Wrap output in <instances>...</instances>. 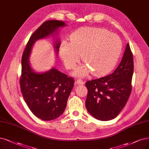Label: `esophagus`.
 I'll list each match as a JSON object with an SVG mask.
<instances>
[{
    "instance_id": "1",
    "label": "esophagus",
    "mask_w": 149,
    "mask_h": 149,
    "mask_svg": "<svg viewBox=\"0 0 149 149\" xmlns=\"http://www.w3.org/2000/svg\"><path fill=\"white\" fill-rule=\"evenodd\" d=\"M76 84H79V85H83L84 84V81H82L81 78H78V79L76 80Z\"/></svg>"
}]
</instances>
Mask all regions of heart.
I'll use <instances>...</instances> for the list:
<instances>
[{"label": "heart", "instance_id": "heart-1", "mask_svg": "<svg viewBox=\"0 0 149 149\" xmlns=\"http://www.w3.org/2000/svg\"><path fill=\"white\" fill-rule=\"evenodd\" d=\"M122 50V42L117 35L100 27H84L70 36V43L63 41L60 54L68 68H74L81 58L86 65L75 74L85 76L92 71L95 76H103L116 66Z\"/></svg>", "mask_w": 149, "mask_h": 149}]
</instances>
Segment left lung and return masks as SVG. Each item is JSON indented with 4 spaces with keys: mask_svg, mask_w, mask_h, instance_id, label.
Instances as JSON below:
<instances>
[{
    "mask_svg": "<svg viewBox=\"0 0 149 149\" xmlns=\"http://www.w3.org/2000/svg\"><path fill=\"white\" fill-rule=\"evenodd\" d=\"M134 64L128 43L119 65L112 74L86 83L87 110L98 120L116 118L126 105L132 92Z\"/></svg>",
    "mask_w": 149,
    "mask_h": 149,
    "instance_id": "1",
    "label": "left lung"
}]
</instances>
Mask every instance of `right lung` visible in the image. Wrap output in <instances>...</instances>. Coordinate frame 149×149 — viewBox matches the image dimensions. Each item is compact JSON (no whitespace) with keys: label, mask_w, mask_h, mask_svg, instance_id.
Listing matches in <instances>:
<instances>
[{"label":"right lung","mask_w":149,"mask_h":149,"mask_svg":"<svg viewBox=\"0 0 149 149\" xmlns=\"http://www.w3.org/2000/svg\"><path fill=\"white\" fill-rule=\"evenodd\" d=\"M65 26V24L61 21L44 22L30 37L22 54L19 78L21 91L30 110L43 120H54L63 114L73 88L74 79L56 68L43 73L35 72L30 66L29 57L35 41L46 37L58 27ZM60 45L58 41L55 45L57 51Z\"/></svg>","instance_id":"right-lung-1"}]
</instances>
